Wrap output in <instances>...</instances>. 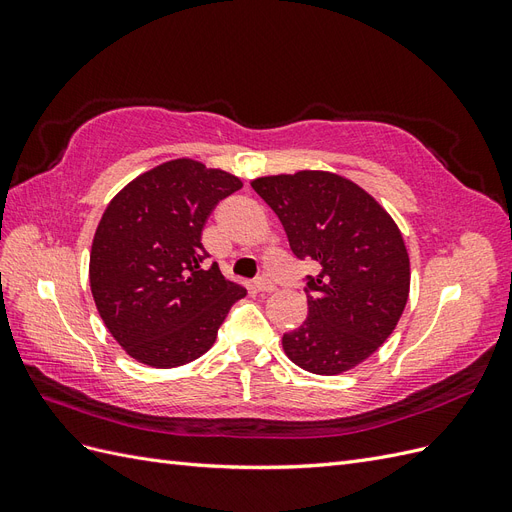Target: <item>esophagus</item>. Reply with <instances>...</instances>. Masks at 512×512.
Instances as JSON below:
<instances>
[{"label":"esophagus","mask_w":512,"mask_h":512,"mask_svg":"<svg viewBox=\"0 0 512 512\" xmlns=\"http://www.w3.org/2000/svg\"><path fill=\"white\" fill-rule=\"evenodd\" d=\"M256 288H258V292H262V294L275 292V284H273L271 280H267V277H260V280L256 282Z\"/></svg>","instance_id":"1"}]
</instances>
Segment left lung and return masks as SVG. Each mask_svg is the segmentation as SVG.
Segmentation results:
<instances>
[{
  "instance_id": "8db88e82",
  "label": "left lung",
  "mask_w": 512,
  "mask_h": 512,
  "mask_svg": "<svg viewBox=\"0 0 512 512\" xmlns=\"http://www.w3.org/2000/svg\"><path fill=\"white\" fill-rule=\"evenodd\" d=\"M252 188L280 218L292 254L320 265L305 277V322L282 337L288 359L318 376L363 363L408 301L410 258L397 224L359 185L324 170L258 177Z\"/></svg>"
}]
</instances>
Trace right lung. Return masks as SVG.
I'll return each mask as SVG.
<instances>
[{"instance_id":"obj_1","label":"right lung","mask_w":512,"mask_h":512,"mask_svg":"<svg viewBox=\"0 0 512 512\" xmlns=\"http://www.w3.org/2000/svg\"><path fill=\"white\" fill-rule=\"evenodd\" d=\"M243 188L218 168L170 160L130 181L98 224L89 284L106 329L151 367L203 356L245 288L228 282L200 243L213 207Z\"/></svg>"}]
</instances>
